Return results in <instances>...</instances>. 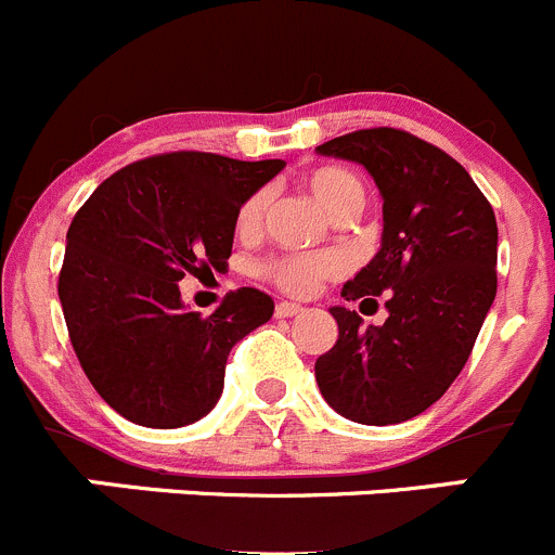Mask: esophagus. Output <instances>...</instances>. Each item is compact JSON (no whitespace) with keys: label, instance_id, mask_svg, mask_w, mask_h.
<instances>
[{"label":"esophagus","instance_id":"esophagus-1","mask_svg":"<svg viewBox=\"0 0 555 555\" xmlns=\"http://www.w3.org/2000/svg\"><path fill=\"white\" fill-rule=\"evenodd\" d=\"M304 311V306L293 304V300H279L276 304V317H295Z\"/></svg>","mask_w":555,"mask_h":555}]
</instances>
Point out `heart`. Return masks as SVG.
Segmentation results:
<instances>
[{
	"instance_id": "heart-1",
	"label": "heart",
	"mask_w": 555,
	"mask_h": 555,
	"mask_svg": "<svg viewBox=\"0 0 555 555\" xmlns=\"http://www.w3.org/2000/svg\"><path fill=\"white\" fill-rule=\"evenodd\" d=\"M304 186L333 219L347 217V214L358 217V211L365 203L363 181L352 170L338 168V165H322V168L309 170L304 176ZM268 206H271V192H251L238 206V214H235V230H238V235L251 238V235L260 233ZM257 271H260V276L266 282H271L282 293L295 295V298H306V295L317 293L322 282L341 276L347 271V262H344L341 255H333V251H320V255L289 251V255L268 257Z\"/></svg>"
}]
</instances>
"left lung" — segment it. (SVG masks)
I'll return each instance as SVG.
<instances>
[{"label":"left lung","mask_w":555,"mask_h":555,"mask_svg":"<svg viewBox=\"0 0 555 555\" xmlns=\"http://www.w3.org/2000/svg\"><path fill=\"white\" fill-rule=\"evenodd\" d=\"M317 152L379 186L382 249L341 295L387 298L379 327L333 306L338 338L317 358V385L347 421L392 426L439 401L469 360L496 298V217L464 165L403 129H358Z\"/></svg>","instance_id":"left-lung-1"}]
</instances>
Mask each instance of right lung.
<instances>
[{"mask_svg": "<svg viewBox=\"0 0 555 555\" xmlns=\"http://www.w3.org/2000/svg\"><path fill=\"white\" fill-rule=\"evenodd\" d=\"M284 168L208 152L138 159L102 181L67 230L59 300L94 390L121 417L181 428L214 409L228 354L271 320V295L241 287L211 317L179 282L228 266L238 206Z\"/></svg>", "mask_w": 555, "mask_h": 555, "instance_id": "1", "label": "right lung"}]
</instances>
